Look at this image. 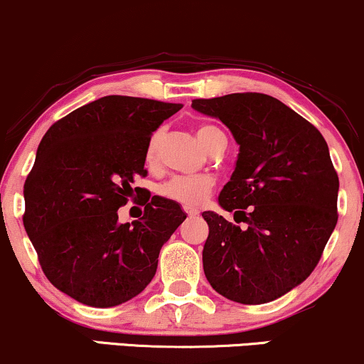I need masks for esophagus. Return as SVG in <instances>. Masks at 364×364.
Here are the masks:
<instances>
[{
	"mask_svg": "<svg viewBox=\"0 0 364 364\" xmlns=\"http://www.w3.org/2000/svg\"><path fill=\"white\" fill-rule=\"evenodd\" d=\"M183 210H186L187 213V216H197V214H199V210L197 209H192V208H183Z\"/></svg>",
	"mask_w": 364,
	"mask_h": 364,
	"instance_id": "1",
	"label": "esophagus"
}]
</instances>
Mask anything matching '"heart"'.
I'll list each match as a JSON object with an SVG mask.
<instances>
[{"label":"heart","mask_w":364,"mask_h":364,"mask_svg":"<svg viewBox=\"0 0 364 364\" xmlns=\"http://www.w3.org/2000/svg\"><path fill=\"white\" fill-rule=\"evenodd\" d=\"M197 140L200 145L208 148L210 141L216 136L224 134L221 129L214 124H200L197 128ZM159 145H160V132L151 133L148 138L146 148H145V164L154 165L156 161V155H159ZM214 181L209 175H175L165 183L160 186V196L165 199L173 200V203L186 205V208H197L208 199L210 191H213Z\"/></svg>","instance_id":"obj_1"}]
</instances>
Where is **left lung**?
<instances>
[{
	"mask_svg": "<svg viewBox=\"0 0 364 364\" xmlns=\"http://www.w3.org/2000/svg\"><path fill=\"white\" fill-rule=\"evenodd\" d=\"M192 107L221 119L240 145L219 205L244 226L204 210L205 278L232 302H272L311 275L338 223L329 148L319 129L268 94L194 100Z\"/></svg>",
	"mask_w": 364,
	"mask_h": 364,
	"instance_id": "1",
	"label": "left lung"
}]
</instances>
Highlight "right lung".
Returning a JSON list of instances; mask_svg holds the SVG:
<instances>
[{"mask_svg": "<svg viewBox=\"0 0 364 364\" xmlns=\"http://www.w3.org/2000/svg\"><path fill=\"white\" fill-rule=\"evenodd\" d=\"M182 105L105 96L53 123L23 186L26 235L53 287L91 307L136 297L155 277L164 243L186 219L165 197L121 224L118 209L140 194L151 133Z\"/></svg>", "mask_w": 364, "mask_h": 364, "instance_id": "add662e5", "label": "right lung"}]
</instances>
